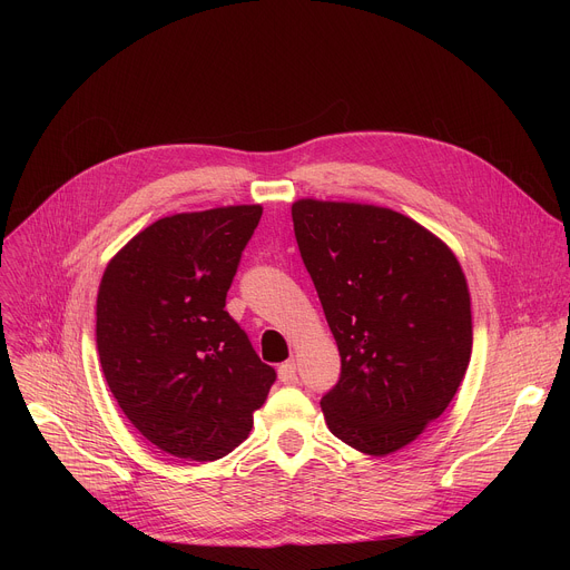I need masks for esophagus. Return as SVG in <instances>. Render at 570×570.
<instances>
[{"mask_svg": "<svg viewBox=\"0 0 570 570\" xmlns=\"http://www.w3.org/2000/svg\"><path fill=\"white\" fill-rule=\"evenodd\" d=\"M295 372H297L295 361H286V363H282L279 370H277L282 383H295V381H297V374H295Z\"/></svg>", "mask_w": 570, "mask_h": 570, "instance_id": "esophagus-1", "label": "esophagus"}]
</instances>
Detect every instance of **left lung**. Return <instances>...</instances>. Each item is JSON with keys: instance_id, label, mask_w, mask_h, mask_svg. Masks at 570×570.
<instances>
[{"instance_id": "1", "label": "left lung", "mask_w": 570, "mask_h": 570, "mask_svg": "<svg viewBox=\"0 0 570 570\" xmlns=\"http://www.w3.org/2000/svg\"><path fill=\"white\" fill-rule=\"evenodd\" d=\"M297 248L341 352L320 399L330 431L370 455L411 444L451 403L471 358L462 268L413 218L297 200Z\"/></svg>"}]
</instances>
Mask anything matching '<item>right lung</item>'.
Wrapping results in <instances>:
<instances>
[{
    "mask_svg": "<svg viewBox=\"0 0 570 570\" xmlns=\"http://www.w3.org/2000/svg\"><path fill=\"white\" fill-rule=\"evenodd\" d=\"M259 205L159 218L108 264L97 297L106 381L132 426L185 460L250 435L277 374L225 311Z\"/></svg>",
    "mask_w": 570,
    "mask_h": 570,
    "instance_id": "1",
    "label": "right lung"
}]
</instances>
